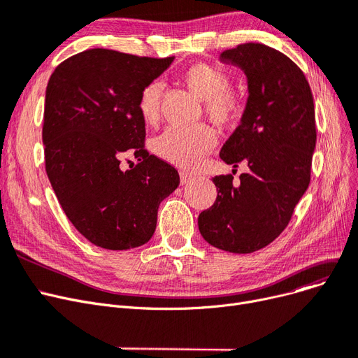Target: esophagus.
Here are the masks:
<instances>
[{"instance_id":"obj_1","label":"esophagus","mask_w":358,"mask_h":358,"mask_svg":"<svg viewBox=\"0 0 358 358\" xmlns=\"http://www.w3.org/2000/svg\"><path fill=\"white\" fill-rule=\"evenodd\" d=\"M180 178H181V184H187L192 180H194V176L190 173H185V171H181L180 173Z\"/></svg>"}]
</instances>
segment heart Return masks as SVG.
I'll return each mask as SVG.
<instances>
[{
	"label": "heart",
	"mask_w": 358,
	"mask_h": 358,
	"mask_svg": "<svg viewBox=\"0 0 358 358\" xmlns=\"http://www.w3.org/2000/svg\"><path fill=\"white\" fill-rule=\"evenodd\" d=\"M181 82L192 93L203 101L205 113L220 127L236 124L244 111L240 92L229 89L228 73L209 63H194L181 73ZM165 86L162 82L146 83L137 99V111L148 126H155L161 115V103ZM216 136L208 126L193 129H168L153 141V152L161 159L178 168L193 169L199 166L213 149Z\"/></svg>",
	"instance_id": "b5f03b06"
}]
</instances>
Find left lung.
I'll list each match as a JSON object with an SVG mask.
<instances>
[{
	"label": "left lung",
	"instance_id": "left-lung-1",
	"mask_svg": "<svg viewBox=\"0 0 358 358\" xmlns=\"http://www.w3.org/2000/svg\"><path fill=\"white\" fill-rule=\"evenodd\" d=\"M221 63L240 67L248 98L240 126L220 157L250 171L213 180L215 203L199 215V231L210 245L229 253H253L271 244L288 225L306 193L316 148L312 89L304 73L287 55L263 43L227 50Z\"/></svg>",
	"mask_w": 358,
	"mask_h": 358
}]
</instances>
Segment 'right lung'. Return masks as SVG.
I'll list each match as a JSON object with an SVG mask.
<instances>
[{
	"instance_id": "right-lung-1",
	"label": "right lung",
	"mask_w": 358,
	"mask_h": 358,
	"mask_svg": "<svg viewBox=\"0 0 358 358\" xmlns=\"http://www.w3.org/2000/svg\"><path fill=\"white\" fill-rule=\"evenodd\" d=\"M173 61L87 50L63 61L46 86V174L70 222L106 250L148 243L159 203L180 184L178 171L145 149L137 111L142 87ZM129 152L139 164L122 171L119 164Z\"/></svg>"
}]
</instances>
